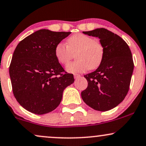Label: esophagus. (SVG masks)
Listing matches in <instances>:
<instances>
[{"label": "esophagus", "instance_id": "esophagus-1", "mask_svg": "<svg viewBox=\"0 0 146 146\" xmlns=\"http://www.w3.org/2000/svg\"><path fill=\"white\" fill-rule=\"evenodd\" d=\"M81 78V75H79V74H74V78L75 80H77V79H79Z\"/></svg>", "mask_w": 146, "mask_h": 146}]
</instances>
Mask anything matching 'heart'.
Returning <instances> with one entry per match:
<instances>
[{
	"label": "heart",
	"instance_id": "1",
	"mask_svg": "<svg viewBox=\"0 0 146 146\" xmlns=\"http://www.w3.org/2000/svg\"><path fill=\"white\" fill-rule=\"evenodd\" d=\"M54 54L58 62L67 65L75 54L76 61L66 67L70 73H84L88 69H96L101 65L105 55V48L99 41L83 33H77L67 39L66 45H56Z\"/></svg>",
	"mask_w": 146,
	"mask_h": 146
}]
</instances>
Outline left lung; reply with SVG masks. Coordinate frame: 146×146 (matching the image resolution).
Instances as JSON below:
<instances>
[{
	"mask_svg": "<svg viewBox=\"0 0 146 146\" xmlns=\"http://www.w3.org/2000/svg\"><path fill=\"white\" fill-rule=\"evenodd\" d=\"M83 33L100 38L105 55L96 71L84 75L88 87L81 95L94 110L108 111L120 104L129 92L134 68L132 54L127 43L108 30L101 28Z\"/></svg>",
	"mask_w": 146,
	"mask_h": 146,
	"instance_id": "8db88e82",
	"label": "left lung"
}]
</instances>
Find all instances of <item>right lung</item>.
Segmentation results:
<instances>
[{
    "label": "right lung",
    "instance_id": "right-lung-1",
    "mask_svg": "<svg viewBox=\"0 0 146 146\" xmlns=\"http://www.w3.org/2000/svg\"><path fill=\"white\" fill-rule=\"evenodd\" d=\"M71 33L41 29L17 45L9 75L13 95L27 111L38 115L52 111L60 103L63 90L74 82L54 54L56 45Z\"/></svg>",
    "mask_w": 146,
    "mask_h": 146
}]
</instances>
